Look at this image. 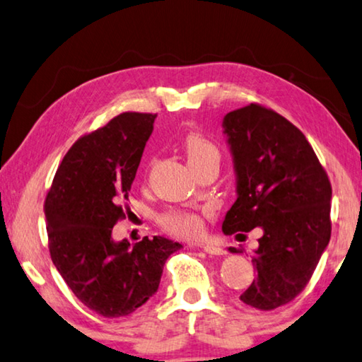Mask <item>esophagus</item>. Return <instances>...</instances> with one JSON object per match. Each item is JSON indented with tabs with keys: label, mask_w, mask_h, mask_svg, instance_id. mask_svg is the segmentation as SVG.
Instances as JSON below:
<instances>
[{
	"label": "esophagus",
	"mask_w": 362,
	"mask_h": 362,
	"mask_svg": "<svg viewBox=\"0 0 362 362\" xmlns=\"http://www.w3.org/2000/svg\"><path fill=\"white\" fill-rule=\"evenodd\" d=\"M201 247H203L204 252L211 254V255H223V254H226L225 249L218 247V246H212V244H204V246H201Z\"/></svg>",
	"instance_id": "34e87169"
}]
</instances>
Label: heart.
I'll use <instances>...</instances> for the list:
<instances>
[{"instance_id": "heart-1", "label": "heart", "mask_w": 362, "mask_h": 362, "mask_svg": "<svg viewBox=\"0 0 362 362\" xmlns=\"http://www.w3.org/2000/svg\"><path fill=\"white\" fill-rule=\"evenodd\" d=\"M182 148L192 169L212 161H220V150L217 144L199 131H189L182 140ZM159 223L170 235L179 238H196L203 233L204 228L203 218L199 214L187 209H169L163 212L159 216Z\"/></svg>"}]
</instances>
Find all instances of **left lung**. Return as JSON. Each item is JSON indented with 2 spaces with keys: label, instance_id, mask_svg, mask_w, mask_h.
Instances as JSON below:
<instances>
[{
  "label": "left lung",
  "instance_id": "1",
  "mask_svg": "<svg viewBox=\"0 0 362 362\" xmlns=\"http://www.w3.org/2000/svg\"><path fill=\"white\" fill-rule=\"evenodd\" d=\"M223 127L235 158L238 199L222 230L235 235L259 228L252 254L257 276L240 298L269 311L292 302L313 276L332 231V187L303 132L274 110L250 103L226 113Z\"/></svg>",
  "mask_w": 362,
  "mask_h": 362
}]
</instances>
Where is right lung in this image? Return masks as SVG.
Returning a JSON list of instances; mask_svg holds the SVG:
<instances>
[{
  "label": "right lung",
  "mask_w": 362,
  "mask_h": 362,
  "mask_svg": "<svg viewBox=\"0 0 362 362\" xmlns=\"http://www.w3.org/2000/svg\"><path fill=\"white\" fill-rule=\"evenodd\" d=\"M156 115L124 112L79 137L59 164L45 201L47 246L60 276L103 317L127 316L158 291L168 257L182 246L145 236L115 243Z\"/></svg>",
  "instance_id": "1"
}]
</instances>
